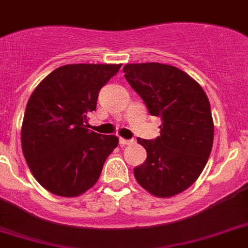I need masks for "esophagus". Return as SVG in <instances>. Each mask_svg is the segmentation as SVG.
<instances>
[{"label":"esophagus","mask_w":248,"mask_h":248,"mask_svg":"<svg viewBox=\"0 0 248 248\" xmlns=\"http://www.w3.org/2000/svg\"><path fill=\"white\" fill-rule=\"evenodd\" d=\"M133 142V140H126V139H120V145L121 146H126V145H131Z\"/></svg>","instance_id":"esophagus-1"}]
</instances>
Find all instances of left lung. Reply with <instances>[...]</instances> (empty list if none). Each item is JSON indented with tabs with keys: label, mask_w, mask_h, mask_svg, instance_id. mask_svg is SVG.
<instances>
[{
	"label": "left lung",
	"mask_w": 248,
	"mask_h": 248,
	"mask_svg": "<svg viewBox=\"0 0 248 248\" xmlns=\"http://www.w3.org/2000/svg\"><path fill=\"white\" fill-rule=\"evenodd\" d=\"M124 72L151 116L162 118L161 136L137 139L147 158L133 175L140 186L160 199L184 192L200 177L212 150L214 120L207 94L171 64L127 63Z\"/></svg>",
	"instance_id": "8db88e82"
}]
</instances>
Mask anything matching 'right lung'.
Masks as SVG:
<instances>
[{"mask_svg": "<svg viewBox=\"0 0 248 248\" xmlns=\"http://www.w3.org/2000/svg\"><path fill=\"white\" fill-rule=\"evenodd\" d=\"M122 64H64L32 92L21 128L23 156L41 186L61 197L91 188L118 137L87 128L98 92Z\"/></svg>", "mask_w": 248, "mask_h": 248, "instance_id": "add662e5", "label": "right lung"}]
</instances>
